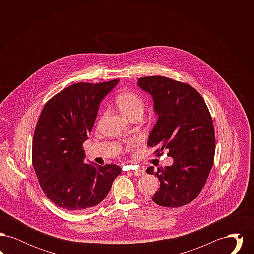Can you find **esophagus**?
<instances>
[{
	"mask_svg": "<svg viewBox=\"0 0 254 254\" xmlns=\"http://www.w3.org/2000/svg\"><path fill=\"white\" fill-rule=\"evenodd\" d=\"M132 172L135 176H142L145 173V170L142 169H135V170H133Z\"/></svg>",
	"mask_w": 254,
	"mask_h": 254,
	"instance_id": "obj_1",
	"label": "esophagus"
}]
</instances>
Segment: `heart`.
Listing matches in <instances>:
<instances>
[{
	"label": "heart",
	"mask_w": 254,
	"mask_h": 254,
	"mask_svg": "<svg viewBox=\"0 0 254 254\" xmlns=\"http://www.w3.org/2000/svg\"><path fill=\"white\" fill-rule=\"evenodd\" d=\"M115 105L124 115L130 120L140 119L145 111V101L139 93L127 90L115 97Z\"/></svg>",
	"instance_id": "obj_1"
}]
</instances>
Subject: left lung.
<instances>
[{
    "instance_id": "left-lung-1",
    "label": "left lung",
    "mask_w": 254,
    "mask_h": 254,
    "mask_svg": "<svg viewBox=\"0 0 254 254\" xmlns=\"http://www.w3.org/2000/svg\"><path fill=\"white\" fill-rule=\"evenodd\" d=\"M138 85L150 93L158 120L147 145L156 146V156L168 149L171 166L146 169L155 174L160 189L155 204L179 207L192 202L202 191L213 166L215 132L204 98L191 85L164 76L142 77Z\"/></svg>"
}]
</instances>
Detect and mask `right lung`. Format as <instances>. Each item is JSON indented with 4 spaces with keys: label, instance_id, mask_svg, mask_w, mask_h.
Segmentation results:
<instances>
[{
    "label": "right lung",
    "instance_id": "obj_1",
    "mask_svg": "<svg viewBox=\"0 0 254 254\" xmlns=\"http://www.w3.org/2000/svg\"><path fill=\"white\" fill-rule=\"evenodd\" d=\"M118 82L69 85L49 99L37 122L32 165L45 195L64 210L82 212L98 205L121 173L115 164L95 167L83 163V144L99 105Z\"/></svg>",
    "mask_w": 254,
    "mask_h": 254
}]
</instances>
